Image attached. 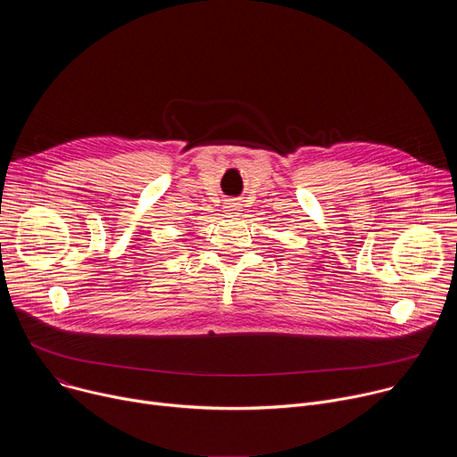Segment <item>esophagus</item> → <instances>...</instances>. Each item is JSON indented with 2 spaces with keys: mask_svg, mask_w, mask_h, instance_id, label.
I'll return each instance as SVG.
<instances>
[{
  "mask_svg": "<svg viewBox=\"0 0 457 457\" xmlns=\"http://www.w3.org/2000/svg\"><path fill=\"white\" fill-rule=\"evenodd\" d=\"M224 208H226V212H228V213H237V212H240V204H238V203H235V201H228Z\"/></svg>",
  "mask_w": 457,
  "mask_h": 457,
  "instance_id": "1",
  "label": "esophagus"
}]
</instances>
